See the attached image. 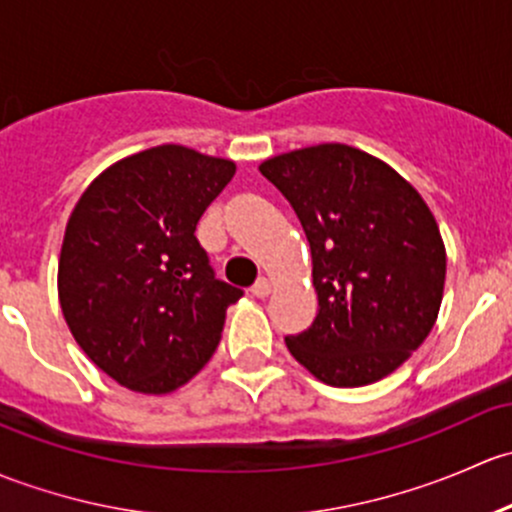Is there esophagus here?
Returning <instances> with one entry per match:
<instances>
[{"label": "esophagus", "instance_id": "1", "mask_svg": "<svg viewBox=\"0 0 512 512\" xmlns=\"http://www.w3.org/2000/svg\"><path fill=\"white\" fill-rule=\"evenodd\" d=\"M251 293H254L256 298H266V295L271 293V283H268V278H258L254 286H251Z\"/></svg>", "mask_w": 512, "mask_h": 512}]
</instances>
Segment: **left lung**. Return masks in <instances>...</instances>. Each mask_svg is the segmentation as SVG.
Returning a JSON list of instances; mask_svg holds the SVG:
<instances>
[{
    "mask_svg": "<svg viewBox=\"0 0 512 512\" xmlns=\"http://www.w3.org/2000/svg\"><path fill=\"white\" fill-rule=\"evenodd\" d=\"M258 170L291 202L313 254L318 315L286 337L291 355L333 387L387 377L439 315L446 251L434 214L392 167L340 142Z\"/></svg>",
    "mask_w": 512,
    "mask_h": 512,
    "instance_id": "obj_1",
    "label": "left lung"
}]
</instances>
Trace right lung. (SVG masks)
<instances>
[{"label": "right lung", "mask_w": 512, "mask_h": 512, "mask_svg": "<svg viewBox=\"0 0 512 512\" xmlns=\"http://www.w3.org/2000/svg\"><path fill=\"white\" fill-rule=\"evenodd\" d=\"M236 165L182 145L115 162L73 209L59 258L63 318L108 377L167 394L217 350L226 308L244 295L214 273L199 219Z\"/></svg>", "instance_id": "add662e5"}]
</instances>
